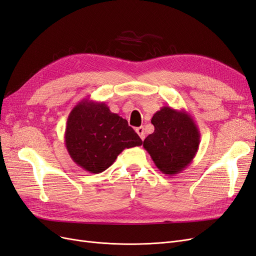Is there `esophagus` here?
<instances>
[{"label":"esophagus","mask_w":256,"mask_h":256,"mask_svg":"<svg viewBox=\"0 0 256 256\" xmlns=\"http://www.w3.org/2000/svg\"><path fill=\"white\" fill-rule=\"evenodd\" d=\"M136 134L140 136V138H142V140H144L145 138V132H144V127L143 126H141V127H138V128H136Z\"/></svg>","instance_id":"34e87169"}]
</instances>
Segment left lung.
Listing matches in <instances>:
<instances>
[{
	"instance_id": "obj_1",
	"label": "left lung",
	"mask_w": 256,
	"mask_h": 256,
	"mask_svg": "<svg viewBox=\"0 0 256 256\" xmlns=\"http://www.w3.org/2000/svg\"><path fill=\"white\" fill-rule=\"evenodd\" d=\"M154 134L147 136L143 147L160 171L173 176L182 172L196 157L200 145V131L191 115L184 110L162 106L154 114Z\"/></svg>"
}]
</instances>
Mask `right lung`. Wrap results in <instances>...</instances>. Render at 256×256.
Wrapping results in <instances>:
<instances>
[{
    "mask_svg": "<svg viewBox=\"0 0 256 256\" xmlns=\"http://www.w3.org/2000/svg\"><path fill=\"white\" fill-rule=\"evenodd\" d=\"M142 143L127 120L112 113L106 102L85 98L68 115L67 152L76 166L90 173L106 171L124 150Z\"/></svg>",
    "mask_w": 256,
    "mask_h": 256,
    "instance_id": "add662e5",
    "label": "right lung"
}]
</instances>
